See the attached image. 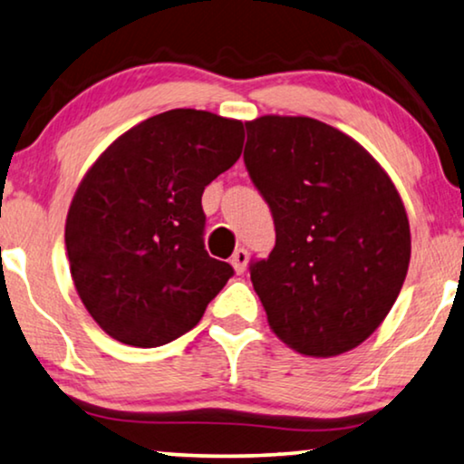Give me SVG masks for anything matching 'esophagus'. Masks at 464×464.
I'll return each mask as SVG.
<instances>
[{"mask_svg": "<svg viewBox=\"0 0 464 464\" xmlns=\"http://www.w3.org/2000/svg\"><path fill=\"white\" fill-rule=\"evenodd\" d=\"M230 264L234 266V270H237V275H243V272L246 270V264H249V253L240 246V249L234 251V256L230 257Z\"/></svg>", "mask_w": 464, "mask_h": 464, "instance_id": "obj_1", "label": "esophagus"}]
</instances>
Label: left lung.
Wrapping results in <instances>:
<instances>
[{"mask_svg": "<svg viewBox=\"0 0 464 464\" xmlns=\"http://www.w3.org/2000/svg\"><path fill=\"white\" fill-rule=\"evenodd\" d=\"M245 126V167L276 230L270 256L249 266L272 332L308 357L353 351L384 321L408 275L401 196L334 126L304 116Z\"/></svg>", "mask_w": 464, "mask_h": 464, "instance_id": "1", "label": "left lung"}]
</instances>
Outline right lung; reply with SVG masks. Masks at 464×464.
<instances>
[{
    "mask_svg": "<svg viewBox=\"0 0 464 464\" xmlns=\"http://www.w3.org/2000/svg\"><path fill=\"white\" fill-rule=\"evenodd\" d=\"M243 122L170 110L118 137L82 179L65 224L73 285L122 344H169L234 275L205 249L202 192L240 158Z\"/></svg>",
    "mask_w": 464,
    "mask_h": 464,
    "instance_id": "obj_1",
    "label": "right lung"
}]
</instances>
